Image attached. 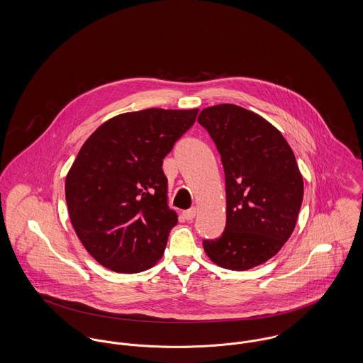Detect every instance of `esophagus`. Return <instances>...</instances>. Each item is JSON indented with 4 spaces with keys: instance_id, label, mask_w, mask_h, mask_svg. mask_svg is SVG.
<instances>
[{
    "instance_id": "obj_1",
    "label": "esophagus",
    "mask_w": 363,
    "mask_h": 363,
    "mask_svg": "<svg viewBox=\"0 0 363 363\" xmlns=\"http://www.w3.org/2000/svg\"><path fill=\"white\" fill-rule=\"evenodd\" d=\"M196 213H197V210H196V208H191V210L184 211L182 215H184V218H185L186 220H192L193 218L196 216Z\"/></svg>"
}]
</instances>
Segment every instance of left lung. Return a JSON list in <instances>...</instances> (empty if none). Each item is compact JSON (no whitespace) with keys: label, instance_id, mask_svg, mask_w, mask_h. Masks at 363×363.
I'll list each match as a JSON object with an SVG mask.
<instances>
[{"label":"left lung","instance_id":"obj_1","mask_svg":"<svg viewBox=\"0 0 363 363\" xmlns=\"http://www.w3.org/2000/svg\"><path fill=\"white\" fill-rule=\"evenodd\" d=\"M220 155L226 184V226L204 240L220 267L242 272L267 262L291 237L303 201L295 155L273 125L235 104L206 108L197 118Z\"/></svg>","mask_w":363,"mask_h":363}]
</instances>
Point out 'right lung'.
Masks as SVG:
<instances>
[{"label": "right lung", "mask_w": 363, "mask_h": 363, "mask_svg": "<svg viewBox=\"0 0 363 363\" xmlns=\"http://www.w3.org/2000/svg\"><path fill=\"white\" fill-rule=\"evenodd\" d=\"M199 109L118 115L79 150L65 178V201L86 251L116 273L148 270L164 254L177 213L167 206L163 159L192 128Z\"/></svg>", "instance_id": "obj_1"}]
</instances>
